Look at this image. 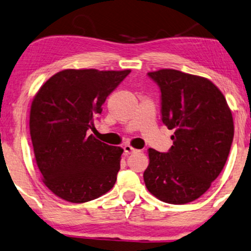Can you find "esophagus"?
I'll list each match as a JSON object with an SVG mask.
<instances>
[{
    "instance_id": "obj_1",
    "label": "esophagus",
    "mask_w": 251,
    "mask_h": 251,
    "mask_svg": "<svg viewBox=\"0 0 251 251\" xmlns=\"http://www.w3.org/2000/svg\"><path fill=\"white\" fill-rule=\"evenodd\" d=\"M124 151H125L126 154H131V153H135V151H139L138 149L133 148L131 145H125V146H124Z\"/></svg>"
}]
</instances>
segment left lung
Wrapping results in <instances>:
<instances>
[{
	"label": "left lung",
	"instance_id": "left-lung-1",
	"mask_svg": "<svg viewBox=\"0 0 251 251\" xmlns=\"http://www.w3.org/2000/svg\"><path fill=\"white\" fill-rule=\"evenodd\" d=\"M161 89L162 122L174 129L168 153L148 149L146 188L168 204L196 201L226 164L234 136L231 111L208 78L176 69L149 72Z\"/></svg>",
	"mask_w": 251,
	"mask_h": 251
}]
</instances>
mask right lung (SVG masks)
<instances>
[{
	"label": "right lung",
	"mask_w": 251,
	"mask_h": 251,
	"mask_svg": "<svg viewBox=\"0 0 251 251\" xmlns=\"http://www.w3.org/2000/svg\"><path fill=\"white\" fill-rule=\"evenodd\" d=\"M129 73L65 69L34 95L30 110L34 157L43 183L63 201H94L115 185L124 149L89 135V129L106 97Z\"/></svg>",
	"instance_id": "obj_1"
}]
</instances>
